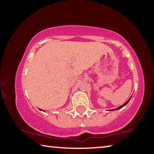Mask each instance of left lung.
Listing matches in <instances>:
<instances>
[{"label": "left lung", "mask_w": 154, "mask_h": 154, "mask_svg": "<svg viewBox=\"0 0 154 154\" xmlns=\"http://www.w3.org/2000/svg\"><path fill=\"white\" fill-rule=\"evenodd\" d=\"M131 97H132V96H131ZM131 97H130L129 99H128V100L127 101H126V103H125L124 104V105H122V106H119V107H118V108H116V109H112V110H118V109H120L121 108H122V107H123V106H124L125 105H127V104H128V103L129 102V100H130V98H131Z\"/></svg>", "instance_id": "1"}]
</instances>
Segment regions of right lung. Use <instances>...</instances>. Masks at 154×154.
Wrapping results in <instances>:
<instances>
[{"instance_id": "add662e5", "label": "right lung", "mask_w": 154, "mask_h": 154, "mask_svg": "<svg viewBox=\"0 0 154 154\" xmlns=\"http://www.w3.org/2000/svg\"><path fill=\"white\" fill-rule=\"evenodd\" d=\"M42 111H43V110H42Z\"/></svg>"}]
</instances>
